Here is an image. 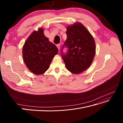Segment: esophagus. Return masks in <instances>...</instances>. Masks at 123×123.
<instances>
[{"label": "esophagus", "instance_id": "esophagus-1", "mask_svg": "<svg viewBox=\"0 0 123 123\" xmlns=\"http://www.w3.org/2000/svg\"><path fill=\"white\" fill-rule=\"evenodd\" d=\"M56 47H57L58 49H60V48H61V44H57L56 45Z\"/></svg>", "mask_w": 123, "mask_h": 123}]
</instances>
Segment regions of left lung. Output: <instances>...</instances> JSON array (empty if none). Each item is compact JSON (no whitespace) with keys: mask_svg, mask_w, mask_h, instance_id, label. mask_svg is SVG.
<instances>
[{"mask_svg":"<svg viewBox=\"0 0 123 123\" xmlns=\"http://www.w3.org/2000/svg\"><path fill=\"white\" fill-rule=\"evenodd\" d=\"M67 39L61 52L66 67L69 71L79 74L88 69L95 54V43L92 36L80 23L74 24L67 28ZM64 47L68 48L66 54Z\"/></svg>","mask_w":123,"mask_h":123,"instance_id":"8db88e82","label":"left lung"}]
</instances>
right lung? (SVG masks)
Masks as SVG:
<instances>
[{
	"mask_svg": "<svg viewBox=\"0 0 123 123\" xmlns=\"http://www.w3.org/2000/svg\"><path fill=\"white\" fill-rule=\"evenodd\" d=\"M57 52V48L44 36L42 28L32 33L25 41L23 49L26 66L36 75L46 71Z\"/></svg>",
	"mask_w": 123,
	"mask_h": 123,
	"instance_id": "right-lung-1",
	"label": "right lung"
}]
</instances>
